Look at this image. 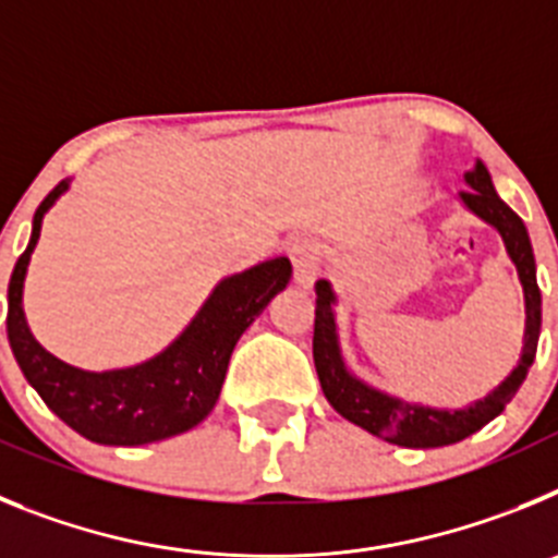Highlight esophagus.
Wrapping results in <instances>:
<instances>
[{
	"label": "esophagus",
	"instance_id": "obj_1",
	"mask_svg": "<svg viewBox=\"0 0 558 558\" xmlns=\"http://www.w3.org/2000/svg\"><path fill=\"white\" fill-rule=\"evenodd\" d=\"M288 254L290 263H293L295 282L302 288H310L318 276V265H322V243L315 236H295Z\"/></svg>",
	"mask_w": 558,
	"mask_h": 558
}]
</instances>
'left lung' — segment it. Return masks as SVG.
Segmentation results:
<instances>
[{
    "label": "left lung",
    "mask_w": 558,
    "mask_h": 558,
    "mask_svg": "<svg viewBox=\"0 0 558 558\" xmlns=\"http://www.w3.org/2000/svg\"><path fill=\"white\" fill-rule=\"evenodd\" d=\"M466 184H470V190L461 192V201L475 211L477 218L500 231L511 263L517 265V274H520L522 293H525V343H522L520 366L502 379V386H497L486 399L470 408H461V411H438V408L411 405V402H402V399L388 397V393L366 386L363 379L349 374V368L343 366V357H340L332 313V288H329L327 279L315 282L318 299H315L313 360L318 379H322L324 397L352 425L363 427L377 438H386L391 445L413 447V450L456 445V441H463L466 436L481 430L483 425H489L495 416H500L502 408L509 405L525 374H529L536 357V343H539L542 293L539 284H536V263L529 229L514 209L502 204L483 161H477L475 170L466 172Z\"/></svg>",
    "instance_id": "left-lung-1"
}]
</instances>
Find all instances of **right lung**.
<instances>
[{
    "mask_svg": "<svg viewBox=\"0 0 558 558\" xmlns=\"http://www.w3.org/2000/svg\"><path fill=\"white\" fill-rule=\"evenodd\" d=\"M66 186L69 181H61L41 201L33 218L27 248L10 276L8 340L19 368L47 402L49 411L88 441L140 447L186 433L204 422L218 402L229 357L240 335L290 282V259L276 256L223 279L190 327L165 352L142 366L102 374L81 372L49 354L33 338L22 310L24 274L41 234L44 211L56 204Z\"/></svg>",
    "mask_w": 558,
    "mask_h": 558,
    "instance_id": "obj_1",
    "label": "right lung"
}]
</instances>
